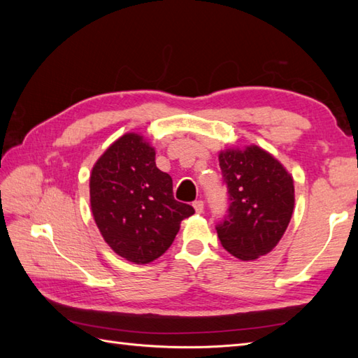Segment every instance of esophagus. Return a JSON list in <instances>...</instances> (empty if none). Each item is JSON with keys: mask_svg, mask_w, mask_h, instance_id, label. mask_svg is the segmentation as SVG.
<instances>
[{"mask_svg": "<svg viewBox=\"0 0 358 358\" xmlns=\"http://www.w3.org/2000/svg\"><path fill=\"white\" fill-rule=\"evenodd\" d=\"M194 209L196 210V214H203V210H204V204H203V201L201 200H196V201H194Z\"/></svg>", "mask_w": 358, "mask_h": 358, "instance_id": "obj_1", "label": "esophagus"}]
</instances>
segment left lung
Wrapping results in <instances>:
<instances>
[{
	"instance_id": "1",
	"label": "left lung",
	"mask_w": 358,
	"mask_h": 358,
	"mask_svg": "<svg viewBox=\"0 0 358 358\" xmlns=\"http://www.w3.org/2000/svg\"><path fill=\"white\" fill-rule=\"evenodd\" d=\"M227 187V214L215 229L223 248L255 260L277 246L291 222L294 181L275 158L257 146L227 149L218 157Z\"/></svg>"
}]
</instances>
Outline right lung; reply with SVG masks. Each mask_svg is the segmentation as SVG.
Here are the masks:
<instances>
[{"label": "right lung", "mask_w": 358, "mask_h": 358, "mask_svg": "<svg viewBox=\"0 0 358 358\" xmlns=\"http://www.w3.org/2000/svg\"><path fill=\"white\" fill-rule=\"evenodd\" d=\"M90 206L106 243L126 260L162 257L194 208L173 199L172 178L155 164L143 136L126 134L104 152L90 175Z\"/></svg>", "instance_id": "right-lung-1"}]
</instances>
